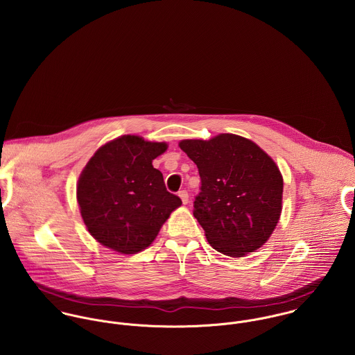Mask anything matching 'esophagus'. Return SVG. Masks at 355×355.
<instances>
[{
  "label": "esophagus",
  "instance_id": "obj_1",
  "mask_svg": "<svg viewBox=\"0 0 355 355\" xmlns=\"http://www.w3.org/2000/svg\"><path fill=\"white\" fill-rule=\"evenodd\" d=\"M179 197H180L182 202L184 203V205L189 202V193H187L186 190H182V191H179Z\"/></svg>",
  "mask_w": 355,
  "mask_h": 355
}]
</instances>
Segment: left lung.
Here are the masks:
<instances>
[{"instance_id": "obj_1", "label": "left lung", "mask_w": 355, "mask_h": 355, "mask_svg": "<svg viewBox=\"0 0 355 355\" xmlns=\"http://www.w3.org/2000/svg\"><path fill=\"white\" fill-rule=\"evenodd\" d=\"M196 164L201 191L194 217L213 249L243 257L272 235L282 213L283 178L275 161L254 142L234 134L179 144Z\"/></svg>"}]
</instances>
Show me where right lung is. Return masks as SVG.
Masks as SVG:
<instances>
[{
	"mask_svg": "<svg viewBox=\"0 0 355 355\" xmlns=\"http://www.w3.org/2000/svg\"><path fill=\"white\" fill-rule=\"evenodd\" d=\"M166 148L164 142L123 135L101 146L82 171L76 187L82 218L103 246L121 254L145 250L182 205L153 166Z\"/></svg>",
	"mask_w": 355,
	"mask_h": 355,
	"instance_id": "1",
	"label": "right lung"
}]
</instances>
